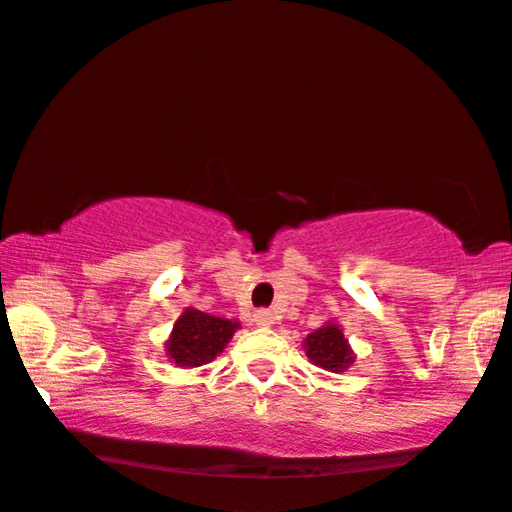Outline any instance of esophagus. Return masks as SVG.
<instances>
[{"mask_svg": "<svg viewBox=\"0 0 512 512\" xmlns=\"http://www.w3.org/2000/svg\"><path fill=\"white\" fill-rule=\"evenodd\" d=\"M252 320H255L257 327H262V330H267V327H271V325L276 323V316H274V313H271V311L262 309V311L255 313V318H252Z\"/></svg>", "mask_w": 512, "mask_h": 512, "instance_id": "34e87169", "label": "esophagus"}]
</instances>
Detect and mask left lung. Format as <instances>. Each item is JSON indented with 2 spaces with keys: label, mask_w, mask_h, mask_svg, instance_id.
<instances>
[{
  "label": "left lung",
  "mask_w": 512,
  "mask_h": 512,
  "mask_svg": "<svg viewBox=\"0 0 512 512\" xmlns=\"http://www.w3.org/2000/svg\"><path fill=\"white\" fill-rule=\"evenodd\" d=\"M302 349L313 365L323 367L327 372H346L356 363V353H353L349 339L344 337V327L335 320H325L318 330L306 335Z\"/></svg>",
  "instance_id": "obj_1"
}]
</instances>
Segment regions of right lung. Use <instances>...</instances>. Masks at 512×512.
<instances>
[{
    "label": "right lung",
    "mask_w": 512,
    "mask_h": 512,
    "mask_svg": "<svg viewBox=\"0 0 512 512\" xmlns=\"http://www.w3.org/2000/svg\"><path fill=\"white\" fill-rule=\"evenodd\" d=\"M236 330H241L236 318L210 316L194 306H187L166 339V358L175 367H185V370L201 367L220 356Z\"/></svg>",
    "instance_id": "right-lung-1"
}]
</instances>
